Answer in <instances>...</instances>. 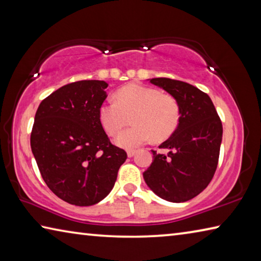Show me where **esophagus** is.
<instances>
[{"mask_svg":"<svg viewBox=\"0 0 261 261\" xmlns=\"http://www.w3.org/2000/svg\"><path fill=\"white\" fill-rule=\"evenodd\" d=\"M137 153V151H135V149H130V151H127V156L129 158H132L135 155V154Z\"/></svg>","mask_w":261,"mask_h":261,"instance_id":"34e87169","label":"esophagus"}]
</instances>
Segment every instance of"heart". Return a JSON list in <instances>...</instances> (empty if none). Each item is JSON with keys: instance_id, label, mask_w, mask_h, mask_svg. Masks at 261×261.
<instances>
[{"instance_id": "b5f03b06", "label": "heart", "mask_w": 261, "mask_h": 261, "mask_svg": "<svg viewBox=\"0 0 261 261\" xmlns=\"http://www.w3.org/2000/svg\"><path fill=\"white\" fill-rule=\"evenodd\" d=\"M116 101L101 105L99 118L106 132L116 135L132 116L134 126L117 136L120 147L131 149L151 138L162 141L174 134L179 123V106L174 96L162 94L153 87L129 84L116 92Z\"/></svg>"}]
</instances>
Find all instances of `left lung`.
<instances>
[{"mask_svg":"<svg viewBox=\"0 0 261 261\" xmlns=\"http://www.w3.org/2000/svg\"><path fill=\"white\" fill-rule=\"evenodd\" d=\"M174 96L179 106V123L159 146L168 154L153 153L144 171L147 187L162 199L184 202L204 191L218 167L222 123L208 95L188 83L170 78L149 79Z\"/></svg>","mask_w":261,"mask_h":261,"instance_id":"8db88e82","label":"left lung"}]
</instances>
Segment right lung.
<instances>
[{
    "instance_id": "1",
    "label": "right lung",
    "mask_w": 261,
    "mask_h": 261,
    "mask_svg": "<svg viewBox=\"0 0 261 261\" xmlns=\"http://www.w3.org/2000/svg\"><path fill=\"white\" fill-rule=\"evenodd\" d=\"M107 87L103 81L68 84L42 100L35 113L31 148L39 170L47 187L71 205L105 199L126 160L100 123Z\"/></svg>"
}]
</instances>
